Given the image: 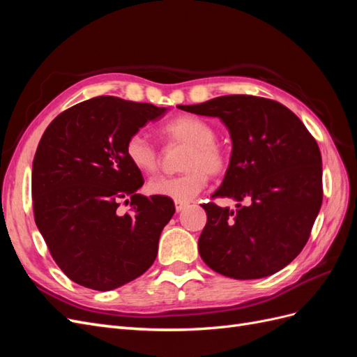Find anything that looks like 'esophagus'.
Returning <instances> with one entry per match:
<instances>
[{"instance_id":"1","label":"esophagus","mask_w":357,"mask_h":357,"mask_svg":"<svg viewBox=\"0 0 357 357\" xmlns=\"http://www.w3.org/2000/svg\"><path fill=\"white\" fill-rule=\"evenodd\" d=\"M174 204H176V210H177V213H180L181 210H185V208L188 207V204H189V202H186V201H174Z\"/></svg>"}]
</instances>
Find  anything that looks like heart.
<instances>
[{
	"instance_id": "obj_1",
	"label": "heart",
	"mask_w": 357,
	"mask_h": 357,
	"mask_svg": "<svg viewBox=\"0 0 357 357\" xmlns=\"http://www.w3.org/2000/svg\"><path fill=\"white\" fill-rule=\"evenodd\" d=\"M160 134L171 144L186 146L180 160V168L185 171L150 180L147 189L152 195L189 201L207 185L208 174L218 177L226 171L228 158L223 147L214 142V128L204 119L193 114L177 116L160 128ZM125 155L129 164L143 174H153L159 168L158 149L142 132L126 139Z\"/></svg>"
}]
</instances>
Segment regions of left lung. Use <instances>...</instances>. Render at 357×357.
Instances as JSON below:
<instances>
[{"label": "left lung", "mask_w": 357, "mask_h": 357, "mask_svg": "<svg viewBox=\"0 0 357 357\" xmlns=\"http://www.w3.org/2000/svg\"><path fill=\"white\" fill-rule=\"evenodd\" d=\"M178 109L219 117L232 138L229 167L211 198H232L238 210L202 204V261L236 280L283 269L307 244L321 207V156L314 137L287 107L262 96L225 95Z\"/></svg>", "instance_id": "obj_1"}]
</instances>
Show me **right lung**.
Listing matches in <instances>:
<instances>
[{
    "label": "right lung",
    "instance_id": "add662e5",
    "mask_svg": "<svg viewBox=\"0 0 357 357\" xmlns=\"http://www.w3.org/2000/svg\"><path fill=\"white\" fill-rule=\"evenodd\" d=\"M167 109L116 96L73 105L53 119L32 162V205L53 261L74 283L113 290L144 274L174 214L165 197L137 193L144 178L126 139ZM132 207L122 213L120 202Z\"/></svg>",
    "mask_w": 357,
    "mask_h": 357
}]
</instances>
